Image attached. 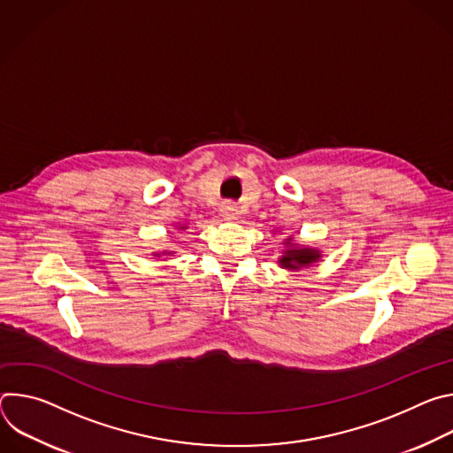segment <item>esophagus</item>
I'll use <instances>...</instances> for the list:
<instances>
[{
    "mask_svg": "<svg viewBox=\"0 0 453 453\" xmlns=\"http://www.w3.org/2000/svg\"><path fill=\"white\" fill-rule=\"evenodd\" d=\"M222 215L227 219V220H236L238 219V208L234 206V204H226L224 208H222Z\"/></svg>",
    "mask_w": 453,
    "mask_h": 453,
    "instance_id": "esophagus-1",
    "label": "esophagus"
}]
</instances>
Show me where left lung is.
Masks as SVG:
<instances>
[{"instance_id":"obj_1","label":"left lung","mask_w":453,"mask_h":453,"mask_svg":"<svg viewBox=\"0 0 453 453\" xmlns=\"http://www.w3.org/2000/svg\"><path fill=\"white\" fill-rule=\"evenodd\" d=\"M319 252L313 249H290L285 250V256L280 260V264L287 269H299L303 265H310L311 262H317Z\"/></svg>"}]
</instances>
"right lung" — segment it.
<instances>
[{"label":"right lung","mask_w":453,"mask_h":453,"mask_svg":"<svg viewBox=\"0 0 453 453\" xmlns=\"http://www.w3.org/2000/svg\"><path fill=\"white\" fill-rule=\"evenodd\" d=\"M180 229H184V227H180Z\"/></svg>","instance_id":"right-lung-1"}]
</instances>
